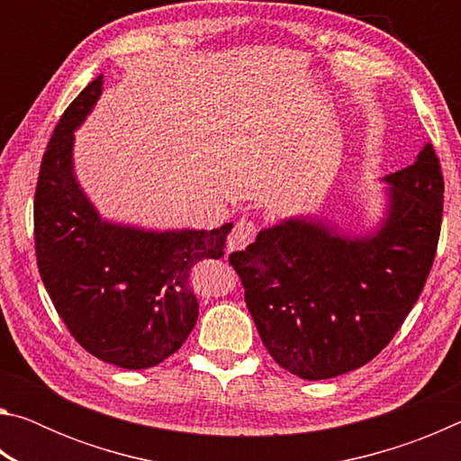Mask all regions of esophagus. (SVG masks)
Listing matches in <instances>:
<instances>
[{
  "instance_id": "1",
  "label": "esophagus",
  "mask_w": 461,
  "mask_h": 461,
  "mask_svg": "<svg viewBox=\"0 0 461 461\" xmlns=\"http://www.w3.org/2000/svg\"><path fill=\"white\" fill-rule=\"evenodd\" d=\"M256 233H258V225L252 220H246V217L240 220L228 238V252H236V249H244L246 246L252 244Z\"/></svg>"
}]
</instances>
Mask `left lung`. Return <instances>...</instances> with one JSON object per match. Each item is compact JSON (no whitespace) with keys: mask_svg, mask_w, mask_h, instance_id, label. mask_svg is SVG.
Listing matches in <instances>:
<instances>
[{"mask_svg":"<svg viewBox=\"0 0 461 461\" xmlns=\"http://www.w3.org/2000/svg\"><path fill=\"white\" fill-rule=\"evenodd\" d=\"M384 209L372 230H341L321 215L264 228L230 264L278 366L325 380L368 364L399 331L433 267L443 176L431 144L382 178Z\"/></svg>","mask_w":461,"mask_h":461,"instance_id":"1","label":"left lung"}]
</instances>
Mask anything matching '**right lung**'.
<instances>
[{"instance_id":"obj_1","label":"right lung","mask_w":461,"mask_h":461,"mask_svg":"<svg viewBox=\"0 0 461 461\" xmlns=\"http://www.w3.org/2000/svg\"><path fill=\"white\" fill-rule=\"evenodd\" d=\"M104 91L91 81L46 148L34 197V240L42 283L62 321L99 360L152 368L189 338L199 315L191 270L221 258L233 223L217 230H146L99 215L75 175V131Z\"/></svg>"}]
</instances>
